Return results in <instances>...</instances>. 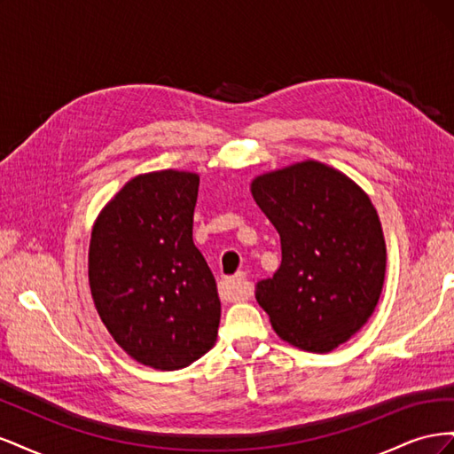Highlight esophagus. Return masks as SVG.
<instances>
[{
	"mask_svg": "<svg viewBox=\"0 0 454 454\" xmlns=\"http://www.w3.org/2000/svg\"><path fill=\"white\" fill-rule=\"evenodd\" d=\"M223 292L227 295L229 301H240L246 295H248L250 287H248V280H246V274L239 272L235 277H229L223 280Z\"/></svg>",
	"mask_w": 454,
	"mask_h": 454,
	"instance_id": "esophagus-1",
	"label": "esophagus"
}]
</instances>
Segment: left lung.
Returning <instances> with one entry per match:
<instances>
[{
	"label": "left lung",
	"instance_id": "8db88e82",
	"mask_svg": "<svg viewBox=\"0 0 454 454\" xmlns=\"http://www.w3.org/2000/svg\"><path fill=\"white\" fill-rule=\"evenodd\" d=\"M257 206L277 227L282 263L255 299L284 340L329 352L373 314L387 272L377 210L345 174L307 160L259 176Z\"/></svg>",
	"mask_w": 454,
	"mask_h": 454
}]
</instances>
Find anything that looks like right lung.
Instances as JSON below:
<instances>
[{
    "label": "right lung",
    "instance_id": "obj_1",
    "mask_svg": "<svg viewBox=\"0 0 454 454\" xmlns=\"http://www.w3.org/2000/svg\"><path fill=\"white\" fill-rule=\"evenodd\" d=\"M197 195V174H144L119 191L92 229L96 310L117 345L153 369L187 367L217 337L222 303L193 242Z\"/></svg>",
    "mask_w": 454,
    "mask_h": 454
}]
</instances>
